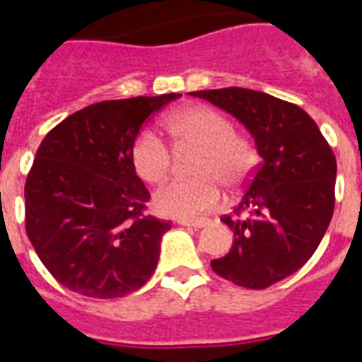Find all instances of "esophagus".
<instances>
[{
  "instance_id": "obj_1",
  "label": "esophagus",
  "mask_w": 362,
  "mask_h": 362,
  "mask_svg": "<svg viewBox=\"0 0 362 362\" xmlns=\"http://www.w3.org/2000/svg\"><path fill=\"white\" fill-rule=\"evenodd\" d=\"M178 226L193 227V229H201V227L209 226V220H178Z\"/></svg>"
}]
</instances>
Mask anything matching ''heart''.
Instances as JSON below:
<instances>
[{
    "mask_svg": "<svg viewBox=\"0 0 362 362\" xmlns=\"http://www.w3.org/2000/svg\"><path fill=\"white\" fill-rule=\"evenodd\" d=\"M167 129L180 144L199 148L193 161L195 178H175L159 187L153 195L156 209L173 218H197L220 203L221 187H240L252 176L257 153L252 141L235 133L233 122L210 107H187L167 120ZM131 159L136 175L144 182L158 184L169 175L170 152L167 144L144 129L136 135Z\"/></svg>",
    "mask_w": 362,
    "mask_h": 362,
    "instance_id": "b5f03b06",
    "label": "heart"
}]
</instances>
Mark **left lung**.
Instances as JSON below:
<instances>
[{
  "instance_id": "1",
  "label": "left lung",
  "mask_w": 362,
  "mask_h": 362,
  "mask_svg": "<svg viewBox=\"0 0 362 362\" xmlns=\"http://www.w3.org/2000/svg\"><path fill=\"white\" fill-rule=\"evenodd\" d=\"M235 116L255 142L261 165L235 209L223 216L233 246L210 267L226 280L264 289L297 272L320 246L334 210L337 158L300 107L264 92H192ZM244 211V218L238 214Z\"/></svg>"
}]
</instances>
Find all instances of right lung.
<instances>
[{
  "mask_svg": "<svg viewBox=\"0 0 362 362\" xmlns=\"http://www.w3.org/2000/svg\"><path fill=\"white\" fill-rule=\"evenodd\" d=\"M178 98L101 101L42 139L25 180V233L71 291L118 298L152 278L170 223L142 214L150 193L131 148L148 116Z\"/></svg>",
  "mask_w": 362,
  "mask_h": 362,
  "instance_id": "obj_1",
  "label": "right lung"
}]
</instances>
